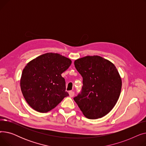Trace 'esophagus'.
Wrapping results in <instances>:
<instances>
[{
	"mask_svg": "<svg viewBox=\"0 0 146 146\" xmlns=\"http://www.w3.org/2000/svg\"><path fill=\"white\" fill-rule=\"evenodd\" d=\"M68 94H69V96H70V97H73L74 96V92H73V91H69Z\"/></svg>",
	"mask_w": 146,
	"mask_h": 146,
	"instance_id": "esophagus-1",
	"label": "esophagus"
}]
</instances>
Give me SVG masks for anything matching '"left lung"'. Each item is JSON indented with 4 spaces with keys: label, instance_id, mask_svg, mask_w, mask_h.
Here are the masks:
<instances>
[{
    "label": "left lung",
    "instance_id": "1",
    "mask_svg": "<svg viewBox=\"0 0 146 146\" xmlns=\"http://www.w3.org/2000/svg\"><path fill=\"white\" fill-rule=\"evenodd\" d=\"M74 66L83 78V86L74 101L89 119L105 116L115 105L121 94L122 80L116 67L99 56L76 60Z\"/></svg>",
    "mask_w": 146,
    "mask_h": 146
}]
</instances>
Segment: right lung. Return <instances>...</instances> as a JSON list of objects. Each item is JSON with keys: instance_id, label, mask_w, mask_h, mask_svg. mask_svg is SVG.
<instances>
[{"instance_id": "1", "label": "right lung", "mask_w": 146, "mask_h": 146, "mask_svg": "<svg viewBox=\"0 0 146 146\" xmlns=\"http://www.w3.org/2000/svg\"><path fill=\"white\" fill-rule=\"evenodd\" d=\"M72 61L60 54L47 52L30 61L20 80L25 101L36 111L45 113L68 96L65 79L61 76Z\"/></svg>"}]
</instances>
